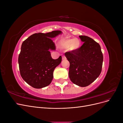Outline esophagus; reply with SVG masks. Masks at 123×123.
Here are the masks:
<instances>
[{
    "instance_id": "1",
    "label": "esophagus",
    "mask_w": 123,
    "mask_h": 123,
    "mask_svg": "<svg viewBox=\"0 0 123 123\" xmlns=\"http://www.w3.org/2000/svg\"><path fill=\"white\" fill-rule=\"evenodd\" d=\"M66 59V57L65 56H62V60H65V59Z\"/></svg>"
}]
</instances>
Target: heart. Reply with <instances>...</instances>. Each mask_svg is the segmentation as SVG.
<instances>
[{
    "label": "heart",
    "instance_id": "1",
    "mask_svg": "<svg viewBox=\"0 0 123 123\" xmlns=\"http://www.w3.org/2000/svg\"><path fill=\"white\" fill-rule=\"evenodd\" d=\"M61 44L63 48H68L70 47V50L76 51L80 48L81 43L78 38H69L62 40Z\"/></svg>",
    "mask_w": 123,
    "mask_h": 123
}]
</instances>
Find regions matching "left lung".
<instances>
[{
    "mask_svg": "<svg viewBox=\"0 0 123 123\" xmlns=\"http://www.w3.org/2000/svg\"><path fill=\"white\" fill-rule=\"evenodd\" d=\"M84 43L79 49L65 53L70 62L69 78L80 87H86L97 79L102 71L103 55L99 44L87 36H79Z\"/></svg>",
    "mask_w": 123,
    "mask_h": 123,
    "instance_id": "obj_1",
    "label": "left lung"
}]
</instances>
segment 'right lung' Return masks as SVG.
I'll return each instance as SVG.
<instances>
[{"instance_id": "add662e5", "label": "right lung", "mask_w": 123, "mask_h": 123, "mask_svg": "<svg viewBox=\"0 0 123 123\" xmlns=\"http://www.w3.org/2000/svg\"><path fill=\"white\" fill-rule=\"evenodd\" d=\"M61 31L38 33L29 36L22 43L18 57L21 76L32 87L40 89L49 85L53 71L62 61V56L53 59L50 50L56 47L51 38L62 34Z\"/></svg>"}]
</instances>
